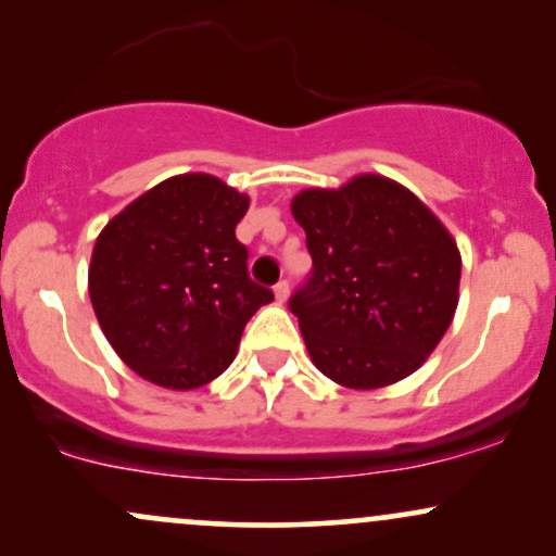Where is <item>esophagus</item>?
I'll return each mask as SVG.
<instances>
[{
	"instance_id": "obj_1",
	"label": "esophagus",
	"mask_w": 556,
	"mask_h": 556,
	"mask_svg": "<svg viewBox=\"0 0 556 556\" xmlns=\"http://www.w3.org/2000/svg\"><path fill=\"white\" fill-rule=\"evenodd\" d=\"M274 295H277L279 303H285L287 295H290V282H287V279H279V282L274 285Z\"/></svg>"
}]
</instances>
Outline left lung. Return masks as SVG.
Here are the masks:
<instances>
[{
    "label": "left lung",
    "instance_id": "8db88e82",
    "mask_svg": "<svg viewBox=\"0 0 556 556\" xmlns=\"http://www.w3.org/2000/svg\"><path fill=\"white\" fill-rule=\"evenodd\" d=\"M314 269L290 311L311 361L350 389H379L424 366L450 329L460 251L400 182L358 175L292 198Z\"/></svg>",
    "mask_w": 556,
    "mask_h": 556
}]
</instances>
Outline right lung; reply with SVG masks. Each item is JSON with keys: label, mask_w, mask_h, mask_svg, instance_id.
<instances>
[{"label": "right lung", "mask_w": 556, "mask_h": 556, "mask_svg": "<svg viewBox=\"0 0 556 556\" xmlns=\"http://www.w3.org/2000/svg\"><path fill=\"white\" fill-rule=\"evenodd\" d=\"M248 195L214 175L146 190L96 238L88 295L114 353L146 381L198 389L235 361L271 290L248 277L235 227Z\"/></svg>", "instance_id": "1"}]
</instances>
